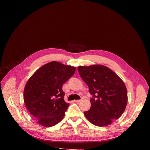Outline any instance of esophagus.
I'll return each instance as SVG.
<instances>
[{"instance_id":"obj_1","label":"esophagus","mask_w":150,"mask_h":150,"mask_svg":"<svg viewBox=\"0 0 150 150\" xmlns=\"http://www.w3.org/2000/svg\"><path fill=\"white\" fill-rule=\"evenodd\" d=\"M74 101H75V103H79V102L81 101V100H75Z\"/></svg>"}]
</instances>
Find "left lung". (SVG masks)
Masks as SVG:
<instances>
[{
	"instance_id": "1",
	"label": "left lung",
	"mask_w": 150,
	"mask_h": 150,
	"mask_svg": "<svg viewBox=\"0 0 150 150\" xmlns=\"http://www.w3.org/2000/svg\"><path fill=\"white\" fill-rule=\"evenodd\" d=\"M79 74L93 96L91 108L84 115L98 126L110 125L123 113L127 92L122 79L112 69L102 65L78 67Z\"/></svg>"
}]
</instances>
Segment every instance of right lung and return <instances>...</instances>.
Segmentation results:
<instances>
[{
  "label": "right lung",
  "instance_id": "obj_1",
  "mask_svg": "<svg viewBox=\"0 0 150 150\" xmlns=\"http://www.w3.org/2000/svg\"><path fill=\"white\" fill-rule=\"evenodd\" d=\"M75 69L74 67L52 61L38 69L27 82L24 101L39 125L51 127L65 116L69 104L64 100L62 86Z\"/></svg>",
  "mask_w": 150,
  "mask_h": 150
}]
</instances>
